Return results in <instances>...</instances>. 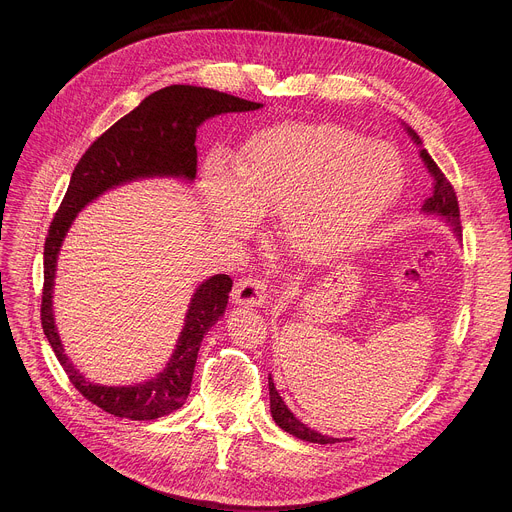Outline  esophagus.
<instances>
[{
  "mask_svg": "<svg viewBox=\"0 0 512 512\" xmlns=\"http://www.w3.org/2000/svg\"><path fill=\"white\" fill-rule=\"evenodd\" d=\"M269 294H267V283L261 277H243L235 283L233 289V300L239 306H263L267 302Z\"/></svg>",
  "mask_w": 512,
  "mask_h": 512,
  "instance_id": "obj_1",
  "label": "esophagus"
}]
</instances>
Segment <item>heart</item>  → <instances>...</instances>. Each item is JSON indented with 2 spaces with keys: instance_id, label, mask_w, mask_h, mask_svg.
I'll return each instance as SVG.
<instances>
[{
  "instance_id": "obj_1",
  "label": "heart",
  "mask_w": 512,
  "mask_h": 512,
  "mask_svg": "<svg viewBox=\"0 0 512 512\" xmlns=\"http://www.w3.org/2000/svg\"><path fill=\"white\" fill-rule=\"evenodd\" d=\"M403 158L387 141L338 125H287L255 135L231 172L204 170L212 223L245 235L257 212L281 210L279 233L310 263H328L362 241L397 202Z\"/></svg>"
}]
</instances>
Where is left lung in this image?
I'll return each instance as SVG.
<instances>
[{
	"label": "left lung",
	"instance_id": "8db88e82",
	"mask_svg": "<svg viewBox=\"0 0 512 512\" xmlns=\"http://www.w3.org/2000/svg\"><path fill=\"white\" fill-rule=\"evenodd\" d=\"M407 133L411 135V139H413L417 145L421 143L419 135H417L411 127H407ZM421 160L425 162V166H427V170H429V174H431V178H433V192H431V196L423 202V208H421V210L427 212V214L442 216L444 221L454 229L456 237L462 239L460 206H458V196H456V192H454V186H452L450 180L444 176V172H442L440 168H437V164L431 160V156H429L425 150H421ZM269 405H271V415H273L275 423H277L283 431L300 437V440L310 442V444H322V446H324V444H336V442H340L338 437H328V435H322V433H318V431L306 427L294 413H291V411L287 409V405L283 403V399L279 397V393H277V389H275V385H273V381H271V375H269Z\"/></svg>",
	"mask_w": 512,
	"mask_h": 512
}]
</instances>
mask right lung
Listing matches in <instances>:
<instances>
[{
	"label": "right lung",
	"mask_w": 512,
	"mask_h": 512,
	"mask_svg": "<svg viewBox=\"0 0 512 512\" xmlns=\"http://www.w3.org/2000/svg\"><path fill=\"white\" fill-rule=\"evenodd\" d=\"M261 103L221 91L172 85L145 97L111 125L72 170L68 190L52 218L44 243V287L40 320L44 334L75 389L103 411L133 421H150L180 409L190 393L200 342L227 310L233 279L225 273L202 281L190 300L184 328L166 369L145 383L105 387L89 383L64 354L52 314L56 261L77 214L103 192L139 178H196V129L214 115L255 111Z\"/></svg>",
	"instance_id": "add662e5"
}]
</instances>
